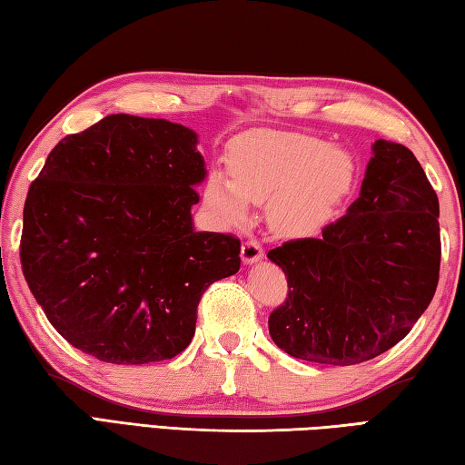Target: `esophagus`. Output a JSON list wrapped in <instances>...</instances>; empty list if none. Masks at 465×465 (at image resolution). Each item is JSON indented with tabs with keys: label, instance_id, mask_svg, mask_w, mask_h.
Segmentation results:
<instances>
[{
	"label": "esophagus",
	"instance_id": "esophagus-1",
	"mask_svg": "<svg viewBox=\"0 0 465 465\" xmlns=\"http://www.w3.org/2000/svg\"><path fill=\"white\" fill-rule=\"evenodd\" d=\"M262 258H263V248L260 245V242H256V240L243 242V245H242V262L243 263H253Z\"/></svg>",
	"mask_w": 465,
	"mask_h": 465
}]
</instances>
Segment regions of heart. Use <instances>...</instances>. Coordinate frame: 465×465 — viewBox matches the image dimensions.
I'll return each instance as SVG.
<instances>
[{
    "mask_svg": "<svg viewBox=\"0 0 465 465\" xmlns=\"http://www.w3.org/2000/svg\"><path fill=\"white\" fill-rule=\"evenodd\" d=\"M230 179L212 173L203 199L217 220L240 225L248 203L268 202V220L288 235L314 233L332 220L354 179L351 154L298 133L253 131L227 154Z\"/></svg>",
    "mask_w": 465,
    "mask_h": 465,
    "instance_id": "b5f03b06",
    "label": "heart"
}]
</instances>
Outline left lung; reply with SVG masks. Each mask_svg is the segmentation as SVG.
I'll return each mask as SVG.
<instances>
[{"mask_svg":"<svg viewBox=\"0 0 465 465\" xmlns=\"http://www.w3.org/2000/svg\"><path fill=\"white\" fill-rule=\"evenodd\" d=\"M440 202L420 161L379 139L347 215L321 238L286 242L268 258L288 278L270 336L290 357L347 367L403 341L440 280Z\"/></svg>","mask_w":465,"mask_h":465,"instance_id":"left-lung-1","label":"left lung"}]
</instances>
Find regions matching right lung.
<instances>
[{"instance_id": "obj_1", "label": "right lung", "mask_w": 465, "mask_h": 465, "mask_svg": "<svg viewBox=\"0 0 465 465\" xmlns=\"http://www.w3.org/2000/svg\"><path fill=\"white\" fill-rule=\"evenodd\" d=\"M197 133L108 114L52 149L24 205L22 270L72 347L114 365L183 352L197 304L240 270V240L195 232Z\"/></svg>"}]
</instances>
